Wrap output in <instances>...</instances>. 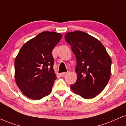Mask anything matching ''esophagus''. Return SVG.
<instances>
[{
    "instance_id": "1",
    "label": "esophagus",
    "mask_w": 126,
    "mask_h": 126,
    "mask_svg": "<svg viewBox=\"0 0 126 126\" xmlns=\"http://www.w3.org/2000/svg\"><path fill=\"white\" fill-rule=\"evenodd\" d=\"M66 74H67V72H63V73H61L60 75L61 76V77H64V76Z\"/></svg>"
}]
</instances>
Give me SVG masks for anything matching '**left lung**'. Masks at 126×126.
Returning <instances> with one entry per match:
<instances>
[{"instance_id":"left-lung-1","label":"left lung","mask_w":126,"mask_h":126,"mask_svg":"<svg viewBox=\"0 0 126 126\" xmlns=\"http://www.w3.org/2000/svg\"><path fill=\"white\" fill-rule=\"evenodd\" d=\"M65 40L71 46L77 63V80L71 89L83 98H94L105 89L110 78V57L102 43L86 32H67Z\"/></svg>"}]
</instances>
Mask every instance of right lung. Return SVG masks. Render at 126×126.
Here are the masks:
<instances>
[{"label":"right lung","instance_id":"obj_1","mask_svg":"<svg viewBox=\"0 0 126 126\" xmlns=\"http://www.w3.org/2000/svg\"><path fill=\"white\" fill-rule=\"evenodd\" d=\"M63 35L43 32L21 47L15 61L17 85L29 99L39 100L50 94L57 79L52 51Z\"/></svg>","mask_w":126,"mask_h":126}]
</instances>
